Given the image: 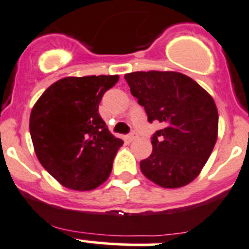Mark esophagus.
I'll return each instance as SVG.
<instances>
[{"label":"esophagus","instance_id":"1","mask_svg":"<svg viewBox=\"0 0 249 249\" xmlns=\"http://www.w3.org/2000/svg\"><path fill=\"white\" fill-rule=\"evenodd\" d=\"M136 138H138V134H135V132H132V134H130V135L127 136V138H126V140L129 141V142H131V141H134V140H135Z\"/></svg>","mask_w":249,"mask_h":249}]
</instances>
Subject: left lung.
<instances>
[{
  "label": "left lung",
  "instance_id": "8db88e82",
  "mask_svg": "<svg viewBox=\"0 0 249 249\" xmlns=\"http://www.w3.org/2000/svg\"><path fill=\"white\" fill-rule=\"evenodd\" d=\"M124 77L148 122L163 125L151 140L152 153L140 162L142 174L162 188L189 184L217 140L219 113L213 97L180 72L138 71Z\"/></svg>",
  "mask_w": 249,
  "mask_h": 249
}]
</instances>
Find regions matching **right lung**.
Masks as SVG:
<instances>
[{
  "label": "right lung",
  "instance_id": "obj_1",
  "mask_svg": "<svg viewBox=\"0 0 249 249\" xmlns=\"http://www.w3.org/2000/svg\"><path fill=\"white\" fill-rule=\"evenodd\" d=\"M118 80V75L61 78L32 109L29 131L36 157L69 189L93 190L110 176L124 141L111 135L98 107Z\"/></svg>",
  "mask_w": 249,
  "mask_h": 249
}]
</instances>
